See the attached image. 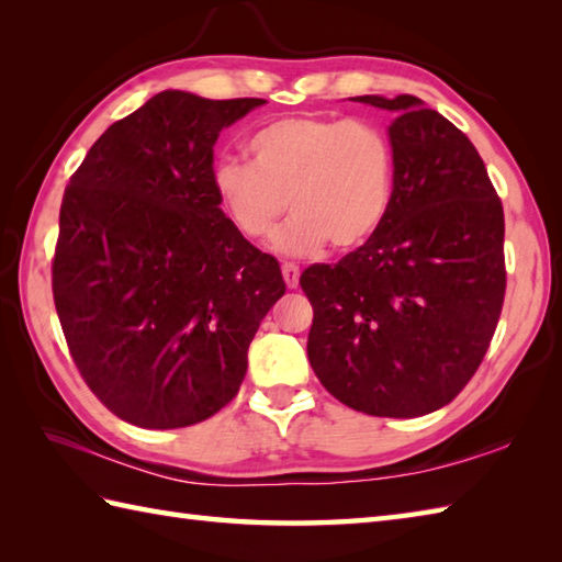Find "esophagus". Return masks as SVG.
Wrapping results in <instances>:
<instances>
[{"label": "esophagus", "mask_w": 562, "mask_h": 562, "mask_svg": "<svg viewBox=\"0 0 562 562\" xmlns=\"http://www.w3.org/2000/svg\"><path fill=\"white\" fill-rule=\"evenodd\" d=\"M282 278L290 290H296V284H300V266L296 262H282Z\"/></svg>", "instance_id": "esophagus-1"}]
</instances>
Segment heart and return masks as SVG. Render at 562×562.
<instances>
[{
  "label": "heart",
  "mask_w": 562,
  "mask_h": 562,
  "mask_svg": "<svg viewBox=\"0 0 562 562\" xmlns=\"http://www.w3.org/2000/svg\"><path fill=\"white\" fill-rule=\"evenodd\" d=\"M248 161L222 159L212 188L238 234L266 236L284 207L292 217L270 236L280 256H314L328 241L355 248L384 224L396 188V157L367 121L292 115L248 139Z\"/></svg>",
  "instance_id": "obj_1"
}]
</instances>
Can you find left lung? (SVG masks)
<instances>
[{"instance_id":"obj_1","label":"left lung","mask_w":562,"mask_h":562,"mask_svg":"<svg viewBox=\"0 0 562 562\" xmlns=\"http://www.w3.org/2000/svg\"><path fill=\"white\" fill-rule=\"evenodd\" d=\"M352 101L393 113L396 188L379 232L338 266L302 272L308 362L352 411L417 417L469 384L505 300V214L481 154L401 93Z\"/></svg>"}]
</instances>
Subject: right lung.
Returning a JSON list of instances; mask_svg holds the SVG:
<instances>
[{
  "mask_svg": "<svg viewBox=\"0 0 562 562\" xmlns=\"http://www.w3.org/2000/svg\"><path fill=\"white\" fill-rule=\"evenodd\" d=\"M262 103L161 91L105 130L65 190L55 308L83 381L125 423L176 429L222 411L288 290L212 188L214 142Z\"/></svg>",
  "mask_w": 562,
  "mask_h": 562,
  "instance_id": "1",
  "label": "right lung"
}]
</instances>
